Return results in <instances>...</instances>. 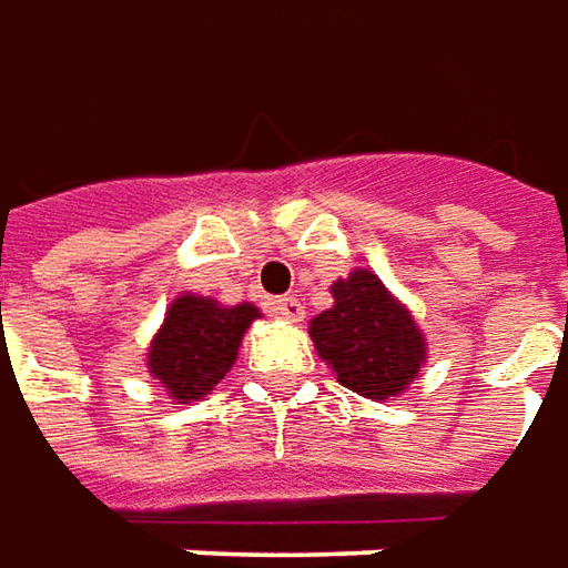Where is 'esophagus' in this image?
I'll return each mask as SVG.
<instances>
[{
	"label": "esophagus",
	"mask_w": 568,
	"mask_h": 568,
	"mask_svg": "<svg viewBox=\"0 0 568 568\" xmlns=\"http://www.w3.org/2000/svg\"><path fill=\"white\" fill-rule=\"evenodd\" d=\"M270 311H273V314H280L283 321H292V323H298L304 317L302 302H298V298H288V295H285V298H273V302H270Z\"/></svg>",
	"instance_id": "34e87169"
}]
</instances>
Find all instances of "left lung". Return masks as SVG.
Instances as JSON below:
<instances>
[{"instance_id": "obj_1", "label": "left lung", "mask_w": 568, "mask_h": 568, "mask_svg": "<svg viewBox=\"0 0 568 568\" xmlns=\"http://www.w3.org/2000/svg\"><path fill=\"white\" fill-rule=\"evenodd\" d=\"M333 307L311 321V339L336 381L364 399H393L408 389L427 358L412 311L371 270L333 283Z\"/></svg>"}]
</instances>
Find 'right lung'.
Listing matches in <instances>:
<instances>
[{
	"label": "right lung",
	"mask_w": 568,
	"mask_h": 568,
	"mask_svg": "<svg viewBox=\"0 0 568 568\" xmlns=\"http://www.w3.org/2000/svg\"><path fill=\"white\" fill-rule=\"evenodd\" d=\"M261 317L251 302L225 304L179 295L148 348V367L175 402H194L223 381L239 358L247 326Z\"/></svg>",
	"instance_id": "add662e5"
}]
</instances>
